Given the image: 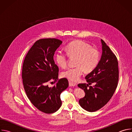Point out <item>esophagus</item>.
<instances>
[{
  "label": "esophagus",
  "mask_w": 132,
  "mask_h": 132,
  "mask_svg": "<svg viewBox=\"0 0 132 132\" xmlns=\"http://www.w3.org/2000/svg\"><path fill=\"white\" fill-rule=\"evenodd\" d=\"M69 87H75L77 86V84L76 83L71 81H69Z\"/></svg>",
  "instance_id": "34e87169"
}]
</instances>
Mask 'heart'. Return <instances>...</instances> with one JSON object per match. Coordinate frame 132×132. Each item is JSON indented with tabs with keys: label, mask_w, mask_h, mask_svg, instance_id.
Returning <instances> with one entry per match:
<instances>
[{
	"label": "heart",
	"mask_w": 132,
	"mask_h": 132,
	"mask_svg": "<svg viewBox=\"0 0 132 132\" xmlns=\"http://www.w3.org/2000/svg\"><path fill=\"white\" fill-rule=\"evenodd\" d=\"M67 54L62 51H57L55 55V60L57 65L65 68L67 66V59L76 57L75 64L76 66L69 68L62 73V76L72 81H77L84 70L91 72L98 66L100 61V53L96 49L91 47L88 43L81 41H73L66 46Z\"/></svg>",
	"instance_id": "1"
}]
</instances>
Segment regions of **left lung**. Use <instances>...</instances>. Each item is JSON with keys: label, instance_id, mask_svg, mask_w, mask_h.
<instances>
[{"label": "left lung", "instance_id": "1", "mask_svg": "<svg viewBox=\"0 0 132 132\" xmlns=\"http://www.w3.org/2000/svg\"><path fill=\"white\" fill-rule=\"evenodd\" d=\"M102 54L97 67L86 76L88 84H79L85 96L79 101L80 106L89 112H95L111 99L117 88L119 80L118 61L115 54L101 40ZM94 83L92 87L89 85Z\"/></svg>", "mask_w": 132, "mask_h": 132}]
</instances>
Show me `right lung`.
Instances as JSON below:
<instances>
[{
    "label": "right lung",
    "instance_id": "1",
    "mask_svg": "<svg viewBox=\"0 0 132 132\" xmlns=\"http://www.w3.org/2000/svg\"><path fill=\"white\" fill-rule=\"evenodd\" d=\"M62 43V41L54 38L37 40L28 51L23 63L22 78L27 97L34 106L47 114L60 108L61 94L69 85L67 78H58L59 69L53 59ZM48 82L53 86H49Z\"/></svg>",
    "mask_w": 132,
    "mask_h": 132
}]
</instances>
